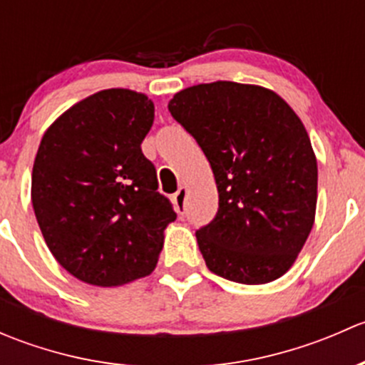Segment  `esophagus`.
<instances>
[{
	"mask_svg": "<svg viewBox=\"0 0 365 365\" xmlns=\"http://www.w3.org/2000/svg\"><path fill=\"white\" fill-rule=\"evenodd\" d=\"M185 197H187V187H180L178 192L173 196V201H175V206L178 212H183V210H185Z\"/></svg>",
	"mask_w": 365,
	"mask_h": 365,
	"instance_id": "34e87169",
	"label": "esophagus"
}]
</instances>
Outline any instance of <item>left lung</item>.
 Here are the masks:
<instances>
[{"label":"left lung","instance_id":"obj_1","mask_svg":"<svg viewBox=\"0 0 365 365\" xmlns=\"http://www.w3.org/2000/svg\"><path fill=\"white\" fill-rule=\"evenodd\" d=\"M169 113L212 165L215 219L196 231L210 272L267 284L292 268L314 224L318 164L297 113L275 91L217 81L178 91Z\"/></svg>","mask_w":365,"mask_h":365}]
</instances>
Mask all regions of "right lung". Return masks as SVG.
I'll return each instance as SVG.
<instances>
[{"instance_id": "add662e5", "label": "right lung", "mask_w": 365, "mask_h": 365, "mask_svg": "<svg viewBox=\"0 0 365 365\" xmlns=\"http://www.w3.org/2000/svg\"><path fill=\"white\" fill-rule=\"evenodd\" d=\"M155 108L145 93L111 88L67 109L43 134L31 203L47 247L77 277L102 288L153 272L176 219L141 152Z\"/></svg>"}]
</instances>
